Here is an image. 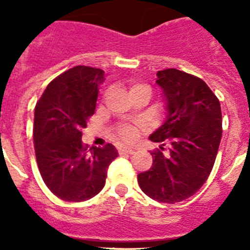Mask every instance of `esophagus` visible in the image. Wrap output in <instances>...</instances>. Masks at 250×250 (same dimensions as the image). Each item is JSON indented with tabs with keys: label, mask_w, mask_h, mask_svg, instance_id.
<instances>
[{
	"label": "esophagus",
	"mask_w": 250,
	"mask_h": 250,
	"mask_svg": "<svg viewBox=\"0 0 250 250\" xmlns=\"http://www.w3.org/2000/svg\"><path fill=\"white\" fill-rule=\"evenodd\" d=\"M120 154H133L134 153V149H132V148H127V146H123V148H120Z\"/></svg>",
	"instance_id": "1"
}]
</instances>
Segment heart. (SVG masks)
Listing matches in <instances>:
<instances>
[{
  "mask_svg": "<svg viewBox=\"0 0 250 250\" xmlns=\"http://www.w3.org/2000/svg\"><path fill=\"white\" fill-rule=\"evenodd\" d=\"M141 88H146V90L150 91L149 86L143 85V83H134V85H132V87H130V93H132L133 91L141 90ZM120 136L121 138L125 139V141H132V139L137 136V129L134 127H130V125H125V127H122L120 129Z\"/></svg>",
  "mask_w": 250,
  "mask_h": 250,
  "instance_id": "heart-1",
  "label": "heart"
}]
</instances>
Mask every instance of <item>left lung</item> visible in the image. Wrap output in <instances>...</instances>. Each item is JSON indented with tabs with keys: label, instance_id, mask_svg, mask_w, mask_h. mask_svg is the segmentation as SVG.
Instances as JSON below:
<instances>
[{
	"label": "left lung",
	"instance_id": "8db88e82",
	"mask_svg": "<svg viewBox=\"0 0 250 250\" xmlns=\"http://www.w3.org/2000/svg\"><path fill=\"white\" fill-rule=\"evenodd\" d=\"M167 118L149 136L160 143L153 165L138 174L142 191L155 201L175 204L195 195L213 167L222 137L221 104L204 80L176 69L158 71ZM170 144L169 153L162 146Z\"/></svg>",
	"mask_w": 250,
	"mask_h": 250
}]
</instances>
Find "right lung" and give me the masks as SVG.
Listing matches in <instances>:
<instances>
[{
    "label": "right lung",
    "instance_id": "add662e5",
    "mask_svg": "<svg viewBox=\"0 0 250 250\" xmlns=\"http://www.w3.org/2000/svg\"><path fill=\"white\" fill-rule=\"evenodd\" d=\"M104 71L74 66L46 86L34 109V148L39 171L59 199L80 202L104 188L109 164L118 157L112 144L83 146V129L95 113Z\"/></svg>",
    "mask_w": 250,
    "mask_h": 250
}]
</instances>
